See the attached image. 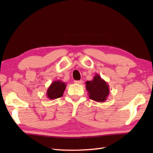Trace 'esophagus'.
Returning a JSON list of instances; mask_svg holds the SVG:
<instances>
[{"label": "esophagus", "mask_w": 153, "mask_h": 153, "mask_svg": "<svg viewBox=\"0 0 153 153\" xmlns=\"http://www.w3.org/2000/svg\"><path fill=\"white\" fill-rule=\"evenodd\" d=\"M82 80H79V81H74V83H76V84H82Z\"/></svg>", "instance_id": "34e87169"}]
</instances>
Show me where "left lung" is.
I'll list each match as a JSON object with an SVG mask.
<instances>
[{
    "label": "left lung",
    "instance_id": "8db88e82",
    "mask_svg": "<svg viewBox=\"0 0 153 153\" xmlns=\"http://www.w3.org/2000/svg\"><path fill=\"white\" fill-rule=\"evenodd\" d=\"M86 89L88 91L89 97L99 102H105L108 98L110 93L109 85L100 75L95 74L93 80L85 82Z\"/></svg>",
    "mask_w": 153,
    "mask_h": 153
}]
</instances>
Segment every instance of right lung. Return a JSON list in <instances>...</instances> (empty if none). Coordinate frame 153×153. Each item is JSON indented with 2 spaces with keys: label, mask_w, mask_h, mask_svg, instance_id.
Wrapping results in <instances>:
<instances>
[{
  "label": "right lung",
  "mask_w": 153,
  "mask_h": 153,
  "mask_svg": "<svg viewBox=\"0 0 153 153\" xmlns=\"http://www.w3.org/2000/svg\"><path fill=\"white\" fill-rule=\"evenodd\" d=\"M66 84L60 80L54 81L48 87L47 96L49 99H56L62 97Z\"/></svg>",
  "instance_id": "add662e5"
}]
</instances>
